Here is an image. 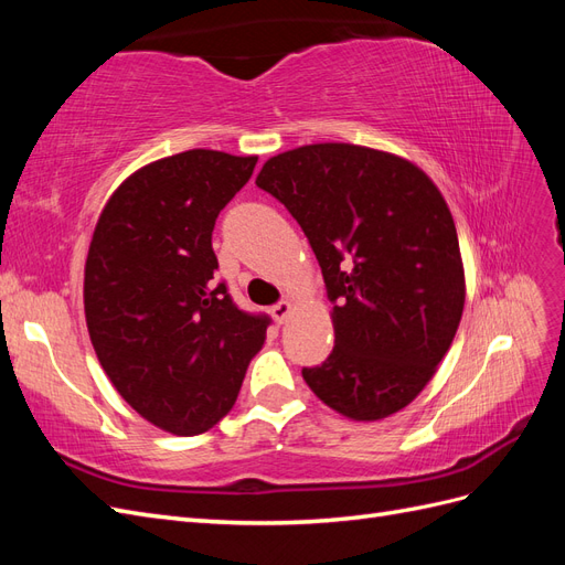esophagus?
<instances>
[{"label": "esophagus", "instance_id": "obj_1", "mask_svg": "<svg viewBox=\"0 0 565 565\" xmlns=\"http://www.w3.org/2000/svg\"><path fill=\"white\" fill-rule=\"evenodd\" d=\"M292 311H295V303L292 301H280L276 306H270V316H273V320H276L278 324H282Z\"/></svg>", "mask_w": 565, "mask_h": 565}]
</instances>
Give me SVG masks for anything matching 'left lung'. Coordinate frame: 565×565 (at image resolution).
I'll return each mask as SVG.
<instances>
[{"label": "left lung", "mask_w": 565, "mask_h": 565, "mask_svg": "<svg viewBox=\"0 0 565 565\" xmlns=\"http://www.w3.org/2000/svg\"><path fill=\"white\" fill-rule=\"evenodd\" d=\"M256 185L297 218L334 303V349L303 382L355 422L398 413L436 374L465 311L446 198L417 164L353 143L280 152Z\"/></svg>", "instance_id": "obj_1"}]
</instances>
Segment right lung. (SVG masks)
Returning <instances> with one entry per match:
<instances>
[{"label":"right lung","instance_id":"right-lung-1","mask_svg":"<svg viewBox=\"0 0 565 565\" xmlns=\"http://www.w3.org/2000/svg\"><path fill=\"white\" fill-rule=\"evenodd\" d=\"M256 156L185 150L117 185L84 264V316L108 380L136 413L174 436L228 415L268 318L237 309L218 268V212Z\"/></svg>","mask_w":565,"mask_h":565}]
</instances>
